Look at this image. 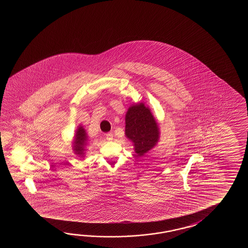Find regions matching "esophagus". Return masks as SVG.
<instances>
[{"mask_svg": "<svg viewBox=\"0 0 248 248\" xmlns=\"http://www.w3.org/2000/svg\"><path fill=\"white\" fill-rule=\"evenodd\" d=\"M106 137L108 141H111L113 139V135H112V133H107L106 134Z\"/></svg>", "mask_w": 248, "mask_h": 248, "instance_id": "obj_1", "label": "esophagus"}]
</instances>
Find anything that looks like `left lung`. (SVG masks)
Here are the masks:
<instances>
[{
    "label": "left lung",
    "mask_w": 248,
    "mask_h": 248,
    "mask_svg": "<svg viewBox=\"0 0 248 248\" xmlns=\"http://www.w3.org/2000/svg\"><path fill=\"white\" fill-rule=\"evenodd\" d=\"M126 136L135 145L137 156L141 157L157 143L158 127L151 111L143 104L128 109L126 114Z\"/></svg>",
    "instance_id": "8db88e82"
}]
</instances>
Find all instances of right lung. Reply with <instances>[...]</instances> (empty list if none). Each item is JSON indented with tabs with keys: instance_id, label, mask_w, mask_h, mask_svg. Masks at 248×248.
Returning a JSON list of instances; mask_svg holds the SVG:
<instances>
[{
	"instance_id": "add662e5",
	"label": "right lung",
	"mask_w": 248,
	"mask_h": 248,
	"mask_svg": "<svg viewBox=\"0 0 248 248\" xmlns=\"http://www.w3.org/2000/svg\"><path fill=\"white\" fill-rule=\"evenodd\" d=\"M86 141H87V137H86L85 130L82 128V126H79L74 140V151L76 154H79V155L83 154Z\"/></svg>"
}]
</instances>
